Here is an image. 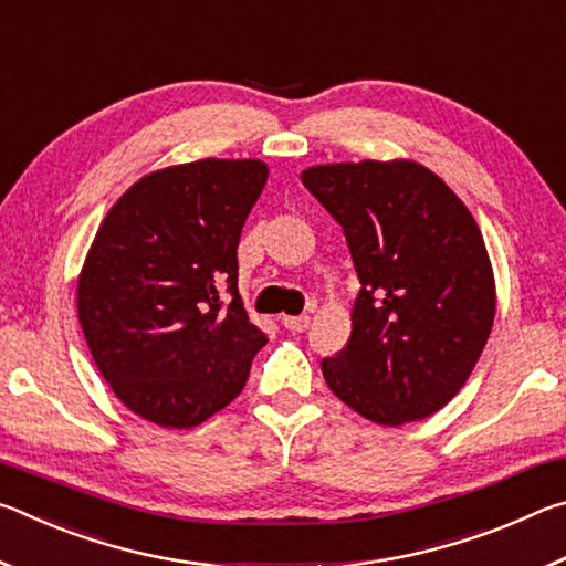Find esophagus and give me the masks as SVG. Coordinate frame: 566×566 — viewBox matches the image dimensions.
<instances>
[{
  "label": "esophagus",
  "mask_w": 566,
  "mask_h": 566,
  "mask_svg": "<svg viewBox=\"0 0 566 566\" xmlns=\"http://www.w3.org/2000/svg\"><path fill=\"white\" fill-rule=\"evenodd\" d=\"M282 324H284V327L290 329V332H296V334H300V332H306V329H310V317H306V314H302V317H284V319H282Z\"/></svg>",
  "instance_id": "obj_1"
}]
</instances>
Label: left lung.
<instances>
[{
  "label": "left lung",
  "instance_id": "obj_1",
  "mask_svg": "<svg viewBox=\"0 0 566 566\" xmlns=\"http://www.w3.org/2000/svg\"><path fill=\"white\" fill-rule=\"evenodd\" d=\"M302 185L342 224L361 284L347 347L322 359L327 387L377 424L427 419L464 387L494 322L472 212L411 159L310 167Z\"/></svg>",
  "mask_w": 566,
  "mask_h": 566
}]
</instances>
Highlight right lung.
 I'll use <instances>...</instances> for the list:
<instances>
[{"label": "right lung", "mask_w": 566, "mask_h": 566, "mask_svg": "<svg viewBox=\"0 0 566 566\" xmlns=\"http://www.w3.org/2000/svg\"><path fill=\"white\" fill-rule=\"evenodd\" d=\"M266 175L260 159L157 169L99 224L76 314L102 377L137 417L189 429L244 389L266 334L237 292V247ZM222 285L233 294L227 307Z\"/></svg>", "instance_id": "1"}]
</instances>
